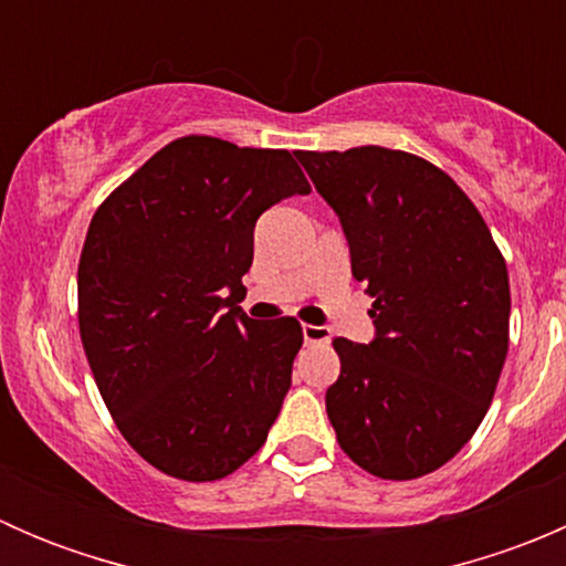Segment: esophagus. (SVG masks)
Here are the masks:
<instances>
[{
	"label": "esophagus",
	"mask_w": 566,
	"mask_h": 566,
	"mask_svg": "<svg viewBox=\"0 0 566 566\" xmlns=\"http://www.w3.org/2000/svg\"><path fill=\"white\" fill-rule=\"evenodd\" d=\"M304 342L306 345H325L331 342V331L325 325H304Z\"/></svg>",
	"instance_id": "obj_1"
}]
</instances>
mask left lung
Segmentation results:
<instances>
[{
	"instance_id": "1",
	"label": "left lung",
	"mask_w": 566,
	"mask_h": 566,
	"mask_svg": "<svg viewBox=\"0 0 566 566\" xmlns=\"http://www.w3.org/2000/svg\"><path fill=\"white\" fill-rule=\"evenodd\" d=\"M339 216L375 339H334L325 410L345 454L380 479L436 471L471 441L510 347V276L447 172L389 147L295 153Z\"/></svg>"
}]
</instances>
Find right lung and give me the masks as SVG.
I'll return each mask as SVG.
<instances>
[{"instance_id": "obj_1", "label": "right lung", "mask_w": 566, "mask_h": 566, "mask_svg": "<svg viewBox=\"0 0 566 566\" xmlns=\"http://www.w3.org/2000/svg\"><path fill=\"white\" fill-rule=\"evenodd\" d=\"M310 191L293 153L182 136L95 210L82 345L119 432L158 471L213 482L265 443L304 331L238 304L256 219Z\"/></svg>"}]
</instances>
